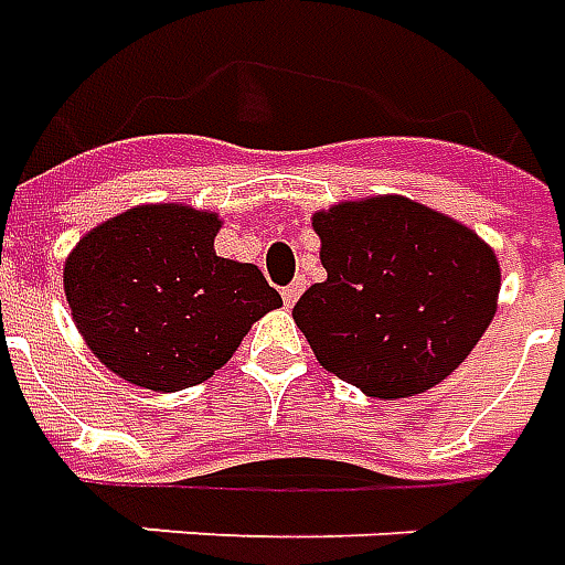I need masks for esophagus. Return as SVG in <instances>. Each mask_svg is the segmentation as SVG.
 <instances>
[{
  "label": "esophagus",
  "mask_w": 565,
  "mask_h": 565,
  "mask_svg": "<svg viewBox=\"0 0 565 565\" xmlns=\"http://www.w3.org/2000/svg\"><path fill=\"white\" fill-rule=\"evenodd\" d=\"M303 286H307L303 279H295L291 286H286V289H282V303H286V307H295V301L301 298Z\"/></svg>",
  "instance_id": "obj_1"
}]
</instances>
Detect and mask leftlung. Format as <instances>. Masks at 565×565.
Returning a JSON list of instances; mask_svg holds the SVG:
<instances>
[{
	"label": "left lung",
	"instance_id": "8db88e82",
	"mask_svg": "<svg viewBox=\"0 0 565 565\" xmlns=\"http://www.w3.org/2000/svg\"><path fill=\"white\" fill-rule=\"evenodd\" d=\"M328 279L295 322L319 365L374 398L450 377L493 322L495 252L475 231L407 198L347 200L313 215Z\"/></svg>",
	"mask_w": 565,
	"mask_h": 565
}]
</instances>
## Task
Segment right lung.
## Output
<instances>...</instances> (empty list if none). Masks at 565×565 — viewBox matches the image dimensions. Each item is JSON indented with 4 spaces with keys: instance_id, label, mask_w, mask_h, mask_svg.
<instances>
[{
    "instance_id": "1",
    "label": "right lung",
    "mask_w": 565,
    "mask_h": 565,
    "mask_svg": "<svg viewBox=\"0 0 565 565\" xmlns=\"http://www.w3.org/2000/svg\"><path fill=\"white\" fill-rule=\"evenodd\" d=\"M218 215L136 206L87 231L63 267L75 328L103 365L154 392L198 386L282 307L255 264L215 255Z\"/></svg>"
}]
</instances>
